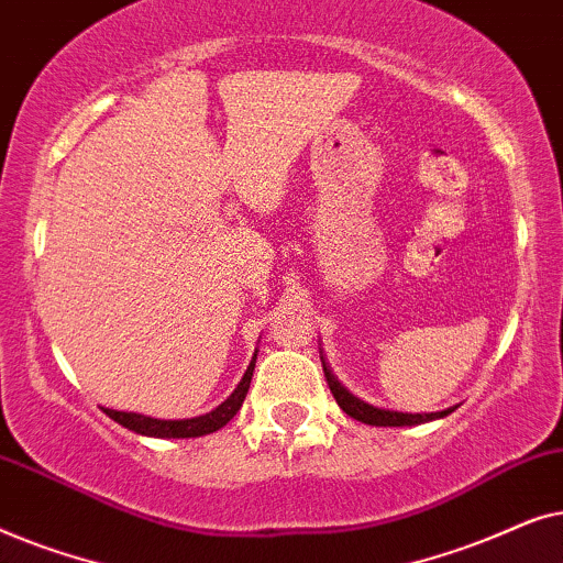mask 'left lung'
<instances>
[{"label":"left lung","instance_id":"1","mask_svg":"<svg viewBox=\"0 0 563 563\" xmlns=\"http://www.w3.org/2000/svg\"><path fill=\"white\" fill-rule=\"evenodd\" d=\"M320 361H322V372H325V382L330 391H333L335 402L341 410L349 415V418L358 420V422H366V426H379V428H405V426H420V422H430V420H441L445 415H451L456 407H449V410H441V412H397V410H387V407H376V405H368L364 399L351 395L349 389L343 387L341 382H338V376L330 372L325 358H322V351H320Z\"/></svg>","mask_w":563,"mask_h":563}]
</instances>
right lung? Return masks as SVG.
Returning <instances> with one entry per match:
<instances>
[{
  "mask_svg": "<svg viewBox=\"0 0 563 563\" xmlns=\"http://www.w3.org/2000/svg\"><path fill=\"white\" fill-rule=\"evenodd\" d=\"M256 356L258 351L253 353L249 368H245L243 379L238 382V387L233 389L225 402L214 407V410L197 415V418H184V420H161V418H151V415H141V412H120V410H110V407H102L104 415H110L114 422H120L122 428L133 430L137 435H148V438H199L207 433H214L222 426H228L230 420L235 418V412L241 410L245 395H249L251 379H253V368H256Z\"/></svg>",
  "mask_w": 563,
  "mask_h": 563,
  "instance_id": "1",
  "label": "right lung"
}]
</instances>
